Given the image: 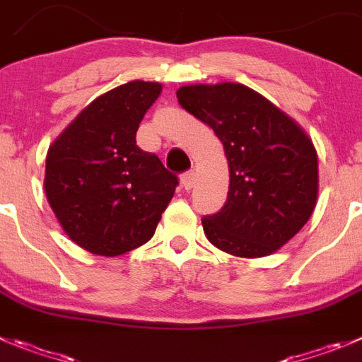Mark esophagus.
Here are the masks:
<instances>
[{
	"mask_svg": "<svg viewBox=\"0 0 362 362\" xmlns=\"http://www.w3.org/2000/svg\"><path fill=\"white\" fill-rule=\"evenodd\" d=\"M182 187L184 189H192V185H194V173H192V171H185L184 175H182Z\"/></svg>",
	"mask_w": 362,
	"mask_h": 362,
	"instance_id": "esophagus-1",
	"label": "esophagus"
}]
</instances>
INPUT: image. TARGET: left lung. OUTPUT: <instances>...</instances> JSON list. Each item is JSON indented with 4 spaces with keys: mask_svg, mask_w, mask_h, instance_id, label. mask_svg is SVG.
<instances>
[{
    "mask_svg": "<svg viewBox=\"0 0 362 362\" xmlns=\"http://www.w3.org/2000/svg\"><path fill=\"white\" fill-rule=\"evenodd\" d=\"M178 103L214 130L228 160L227 202L202 219L216 248L266 257L295 238L318 200V155L309 135L272 101L234 82L184 86Z\"/></svg>",
    "mask_w": 362,
    "mask_h": 362,
    "instance_id": "8db88e82",
    "label": "left lung"
}]
</instances>
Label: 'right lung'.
Instances as JSON below:
<instances>
[{
  "label": "right lung",
  "instance_id": "obj_1",
  "mask_svg": "<svg viewBox=\"0 0 362 362\" xmlns=\"http://www.w3.org/2000/svg\"><path fill=\"white\" fill-rule=\"evenodd\" d=\"M157 82L123 83L90 101L46 155L44 191L69 239L116 257L155 234L178 178L135 144L144 114L160 96Z\"/></svg>",
  "mask_w": 362,
  "mask_h": 362
}]
</instances>
